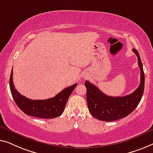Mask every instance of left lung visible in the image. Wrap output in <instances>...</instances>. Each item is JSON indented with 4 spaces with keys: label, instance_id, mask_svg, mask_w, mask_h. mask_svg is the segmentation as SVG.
<instances>
[{
    "label": "left lung",
    "instance_id": "8db88e82",
    "mask_svg": "<svg viewBox=\"0 0 153 153\" xmlns=\"http://www.w3.org/2000/svg\"><path fill=\"white\" fill-rule=\"evenodd\" d=\"M132 51L138 58V64L141 71L140 84L133 93L123 97H112L102 93L89 81L85 82L87 88L88 109L96 119L107 122L119 120L130 114L138 106L144 91L145 75L138 51L134 48Z\"/></svg>",
    "mask_w": 153,
    "mask_h": 153
}]
</instances>
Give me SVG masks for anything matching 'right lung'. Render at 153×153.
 I'll return each instance as SVG.
<instances>
[{
  "label": "right lung",
  "instance_id": "add662e5",
  "mask_svg": "<svg viewBox=\"0 0 153 153\" xmlns=\"http://www.w3.org/2000/svg\"><path fill=\"white\" fill-rule=\"evenodd\" d=\"M77 83L60 91L54 97L46 100H31L21 95L15 89L13 82V67L10 77V87L12 96L21 110L25 114L42 119H54L62 114L71 94Z\"/></svg>",
  "mask_w": 153,
  "mask_h": 153
}]
</instances>
